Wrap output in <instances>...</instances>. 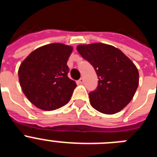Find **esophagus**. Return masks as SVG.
Here are the masks:
<instances>
[{
	"instance_id": "34e87169",
	"label": "esophagus",
	"mask_w": 157,
	"mask_h": 157,
	"mask_svg": "<svg viewBox=\"0 0 157 157\" xmlns=\"http://www.w3.org/2000/svg\"><path fill=\"white\" fill-rule=\"evenodd\" d=\"M83 82H84V79H83V78H80L78 80V82L80 83V84H82V83H83Z\"/></svg>"
}]
</instances>
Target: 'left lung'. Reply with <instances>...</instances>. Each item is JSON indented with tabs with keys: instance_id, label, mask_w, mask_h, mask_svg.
Masks as SVG:
<instances>
[{
	"instance_id": "1",
	"label": "left lung",
	"mask_w": 157,
	"mask_h": 157,
	"mask_svg": "<svg viewBox=\"0 0 157 157\" xmlns=\"http://www.w3.org/2000/svg\"><path fill=\"white\" fill-rule=\"evenodd\" d=\"M77 50L99 78L97 89L89 94L93 108L108 115L120 112L138 86L139 74L134 63L119 48L103 43L79 45Z\"/></svg>"
}]
</instances>
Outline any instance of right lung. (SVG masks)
<instances>
[{
  "label": "right lung",
  "mask_w": 157,
  "mask_h": 157,
  "mask_svg": "<svg viewBox=\"0 0 157 157\" xmlns=\"http://www.w3.org/2000/svg\"><path fill=\"white\" fill-rule=\"evenodd\" d=\"M73 47L53 43L37 48L19 66V80L23 94L37 108L52 111L66 105L76 87L67 77V62Z\"/></svg>",
  "instance_id": "1"
}]
</instances>
